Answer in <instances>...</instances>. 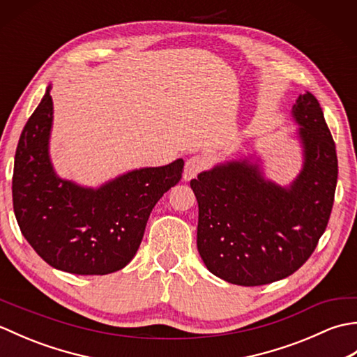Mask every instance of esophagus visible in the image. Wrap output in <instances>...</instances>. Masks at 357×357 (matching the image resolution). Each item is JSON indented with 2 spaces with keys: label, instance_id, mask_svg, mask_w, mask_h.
Returning a JSON list of instances; mask_svg holds the SVG:
<instances>
[{
  "label": "esophagus",
  "instance_id": "obj_1",
  "mask_svg": "<svg viewBox=\"0 0 357 357\" xmlns=\"http://www.w3.org/2000/svg\"><path fill=\"white\" fill-rule=\"evenodd\" d=\"M207 164H208L207 158L202 156V155H196V156L188 158L187 161H185L184 173H183L184 181H190V179L196 178V174L206 169Z\"/></svg>",
  "mask_w": 357,
  "mask_h": 357
}]
</instances>
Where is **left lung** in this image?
<instances>
[{"label":"left lung","instance_id":"left-lung-1","mask_svg":"<svg viewBox=\"0 0 357 357\" xmlns=\"http://www.w3.org/2000/svg\"><path fill=\"white\" fill-rule=\"evenodd\" d=\"M302 167L290 184L265 178L248 155L219 162L190 181L198 199V252L210 273L255 287L293 275L327 229L337 183L336 146L316 98L293 104Z\"/></svg>","mask_w":357,"mask_h":357}]
</instances>
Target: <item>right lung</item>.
<instances>
[{
	"instance_id": "obj_1",
	"label": "right lung",
	"mask_w": 357,
	"mask_h": 357,
	"mask_svg": "<svg viewBox=\"0 0 357 357\" xmlns=\"http://www.w3.org/2000/svg\"><path fill=\"white\" fill-rule=\"evenodd\" d=\"M52 84L29 118L15 153L13 210L22 236L53 268L109 275L133 259L151 210L176 185L183 159L141 167L98 187L59 178L50 159Z\"/></svg>"
}]
</instances>
